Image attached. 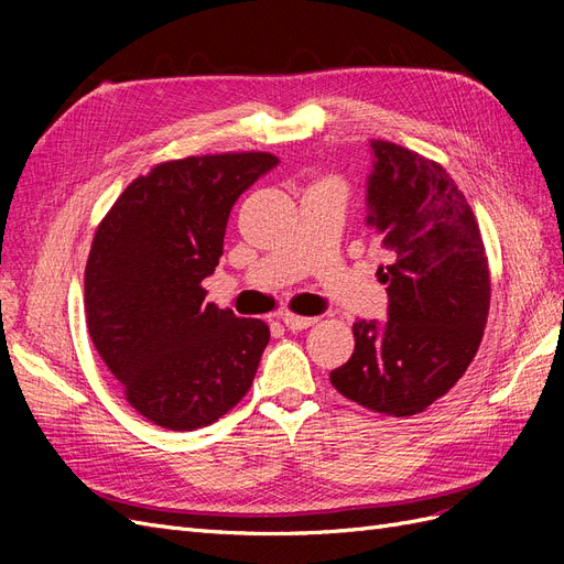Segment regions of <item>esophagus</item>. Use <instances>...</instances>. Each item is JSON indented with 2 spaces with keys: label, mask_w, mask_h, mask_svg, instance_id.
<instances>
[{
  "label": "esophagus",
  "mask_w": 564,
  "mask_h": 564,
  "mask_svg": "<svg viewBox=\"0 0 564 564\" xmlns=\"http://www.w3.org/2000/svg\"><path fill=\"white\" fill-rule=\"evenodd\" d=\"M282 322L284 327L301 332V329H308L317 322V317H303V315H294V313H282Z\"/></svg>",
  "instance_id": "34e87169"
}]
</instances>
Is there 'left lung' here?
<instances>
[{
    "label": "left lung",
    "instance_id": "8db88e82",
    "mask_svg": "<svg viewBox=\"0 0 564 564\" xmlns=\"http://www.w3.org/2000/svg\"><path fill=\"white\" fill-rule=\"evenodd\" d=\"M367 224L390 265L388 322H355V350L329 373L340 395L388 416H414L449 392L480 348L489 265L480 228L442 164L371 141Z\"/></svg>",
    "mask_w": 564,
    "mask_h": 564
}]
</instances>
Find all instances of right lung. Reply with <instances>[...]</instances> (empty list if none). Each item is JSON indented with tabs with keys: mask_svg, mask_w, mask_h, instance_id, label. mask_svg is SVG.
Segmentation results:
<instances>
[{
	"mask_svg": "<svg viewBox=\"0 0 564 564\" xmlns=\"http://www.w3.org/2000/svg\"><path fill=\"white\" fill-rule=\"evenodd\" d=\"M278 164L270 152L160 162L100 220L87 270V327L124 400L169 431L204 429L253 383L270 329L207 303L232 204Z\"/></svg>",
	"mask_w": 564,
	"mask_h": 564,
	"instance_id": "right-lung-1",
	"label": "right lung"
}]
</instances>
